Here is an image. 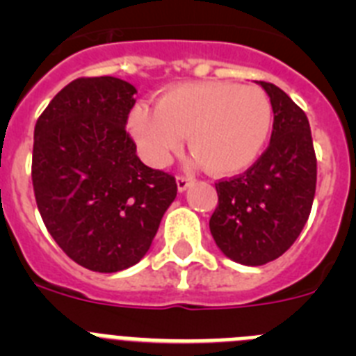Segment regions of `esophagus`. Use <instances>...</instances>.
Segmentation results:
<instances>
[{"instance_id":"obj_1","label":"esophagus","mask_w":356,"mask_h":356,"mask_svg":"<svg viewBox=\"0 0 356 356\" xmlns=\"http://www.w3.org/2000/svg\"><path fill=\"white\" fill-rule=\"evenodd\" d=\"M193 184V178L188 176H176V187H178V193H185Z\"/></svg>"}]
</instances>
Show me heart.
Wrapping results in <instances>:
<instances>
[{
  "mask_svg": "<svg viewBox=\"0 0 356 356\" xmlns=\"http://www.w3.org/2000/svg\"><path fill=\"white\" fill-rule=\"evenodd\" d=\"M128 134L151 165L168 163L188 135L194 160L213 176L251 168L273 128V103L257 85L188 81L163 90L156 105L139 103Z\"/></svg>",
  "mask_w": 356,
  "mask_h": 356,
  "instance_id": "b5f03b06",
  "label": "heart"
}]
</instances>
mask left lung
<instances>
[{"mask_svg": "<svg viewBox=\"0 0 356 356\" xmlns=\"http://www.w3.org/2000/svg\"><path fill=\"white\" fill-rule=\"evenodd\" d=\"M273 103L269 147L244 175L216 184L210 217L217 248L242 266H264L294 244L316 196L317 162L310 124L284 90L257 81Z\"/></svg>", "mask_w": 356, "mask_h": 356, "instance_id": "left-lung-1", "label": "left lung"}]
</instances>
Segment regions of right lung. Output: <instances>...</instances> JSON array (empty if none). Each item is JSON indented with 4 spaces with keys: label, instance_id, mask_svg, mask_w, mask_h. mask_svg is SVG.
Masks as SVG:
<instances>
[{
    "label": "right lung",
    "instance_id": "obj_1",
    "mask_svg": "<svg viewBox=\"0 0 356 356\" xmlns=\"http://www.w3.org/2000/svg\"><path fill=\"white\" fill-rule=\"evenodd\" d=\"M134 85L78 78L35 124L31 180L40 217L69 259L96 273L135 266L176 197L171 175L140 162L127 134Z\"/></svg>",
    "mask_w": 356,
    "mask_h": 356
}]
</instances>
